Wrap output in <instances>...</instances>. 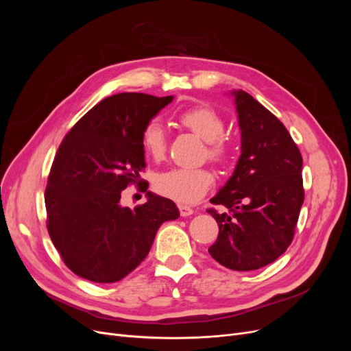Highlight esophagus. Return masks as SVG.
Masks as SVG:
<instances>
[{
	"instance_id": "34e87169",
	"label": "esophagus",
	"mask_w": 351,
	"mask_h": 351,
	"mask_svg": "<svg viewBox=\"0 0 351 351\" xmlns=\"http://www.w3.org/2000/svg\"><path fill=\"white\" fill-rule=\"evenodd\" d=\"M178 208H179L180 216H183V217H186V216H191V215H193V209H192V208H189V206H185V205H179Z\"/></svg>"
}]
</instances>
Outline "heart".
Returning <instances> with one entry per match:
<instances>
[{
  "instance_id": "obj_1",
  "label": "heart",
  "mask_w": 351,
  "mask_h": 351,
  "mask_svg": "<svg viewBox=\"0 0 351 351\" xmlns=\"http://www.w3.org/2000/svg\"><path fill=\"white\" fill-rule=\"evenodd\" d=\"M178 121L204 141H206L208 158L223 163L230 156V143L223 135L225 121L217 110L208 105H197L182 110ZM141 145L146 156L162 160L168 149L165 128L159 121L147 122L141 134ZM213 173L206 168H173L160 172L155 178V189L179 204H195L204 197L213 185Z\"/></svg>"
}]
</instances>
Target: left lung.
Here are the masks:
<instances>
[{
	"instance_id": "1",
	"label": "left lung",
	"mask_w": 351,
	"mask_h": 351,
	"mask_svg": "<svg viewBox=\"0 0 351 351\" xmlns=\"http://www.w3.org/2000/svg\"><path fill=\"white\" fill-rule=\"evenodd\" d=\"M242 155L208 212L219 234L209 253L222 266L249 271L273 263L290 246L304 200L303 158L286 126L247 92L232 90Z\"/></svg>"
}]
</instances>
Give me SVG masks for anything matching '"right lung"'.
I'll list each match as a JSON object with an SVG mask.
<instances>
[{"label":"right lung","instance_id":"obj_1","mask_svg":"<svg viewBox=\"0 0 351 351\" xmlns=\"http://www.w3.org/2000/svg\"><path fill=\"white\" fill-rule=\"evenodd\" d=\"M172 99L136 92L108 97L61 142L45 189L47 228L64 263L80 278L123 279L149 253L159 226L179 217L171 199L152 192L135 209L119 204L122 191L139 185L146 168L143 126Z\"/></svg>","mask_w":351,"mask_h":351}]
</instances>
